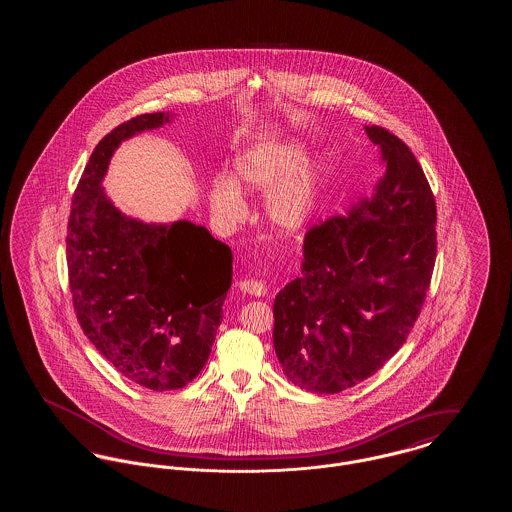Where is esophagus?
<instances>
[{"mask_svg": "<svg viewBox=\"0 0 512 512\" xmlns=\"http://www.w3.org/2000/svg\"><path fill=\"white\" fill-rule=\"evenodd\" d=\"M238 286H240V290H242V292L249 293V295H255V297L265 295V292H267L265 284H263V282H259V280H242Z\"/></svg>", "mask_w": 512, "mask_h": 512, "instance_id": "esophagus-1", "label": "esophagus"}]
</instances>
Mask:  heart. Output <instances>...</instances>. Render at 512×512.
<instances>
[{
  "mask_svg": "<svg viewBox=\"0 0 512 512\" xmlns=\"http://www.w3.org/2000/svg\"><path fill=\"white\" fill-rule=\"evenodd\" d=\"M307 163L309 151L299 142L261 147L236 161V180L251 190H272L267 197L268 219L284 232H295L313 215L317 201V174L303 171ZM209 199L222 219H236L244 213V195L230 178L215 180Z\"/></svg>",
  "mask_w": 512,
  "mask_h": 512,
  "instance_id": "heart-1",
  "label": "heart"
}]
</instances>
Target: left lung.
Masks as SVG:
<instances>
[{"label": "left lung", "mask_w": 512, "mask_h": 512, "mask_svg": "<svg viewBox=\"0 0 512 512\" xmlns=\"http://www.w3.org/2000/svg\"><path fill=\"white\" fill-rule=\"evenodd\" d=\"M384 176L303 240L301 276L274 299V349L303 390L340 393L390 361L413 330L436 265V199L413 151L366 126Z\"/></svg>", "instance_id": "obj_1"}]
</instances>
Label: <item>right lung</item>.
Wrapping results in <instances>:
<instances>
[{"mask_svg": "<svg viewBox=\"0 0 512 512\" xmlns=\"http://www.w3.org/2000/svg\"><path fill=\"white\" fill-rule=\"evenodd\" d=\"M169 119L138 115L101 138L74 192L67 228L80 328L124 378L153 391L180 390L201 372L232 284V251L207 228L130 219L103 192L122 140Z\"/></svg>", "mask_w": 512, "mask_h": 512, "instance_id": "1", "label": "right lung"}]
</instances>
